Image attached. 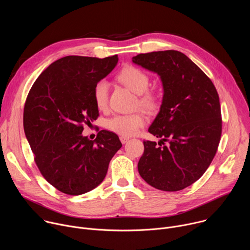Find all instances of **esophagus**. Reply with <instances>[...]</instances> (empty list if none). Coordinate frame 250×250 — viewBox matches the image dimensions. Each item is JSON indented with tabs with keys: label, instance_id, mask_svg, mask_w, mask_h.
<instances>
[{
	"label": "esophagus",
	"instance_id": "esophagus-1",
	"mask_svg": "<svg viewBox=\"0 0 250 250\" xmlns=\"http://www.w3.org/2000/svg\"><path fill=\"white\" fill-rule=\"evenodd\" d=\"M120 139H121V142L123 144H125V143H126L128 141V137H125V136H121Z\"/></svg>",
	"mask_w": 250,
	"mask_h": 250
}]
</instances>
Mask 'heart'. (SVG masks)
Listing matches in <instances>:
<instances>
[{"label":"heart","instance_id":"obj_1","mask_svg":"<svg viewBox=\"0 0 250 250\" xmlns=\"http://www.w3.org/2000/svg\"><path fill=\"white\" fill-rule=\"evenodd\" d=\"M118 80L138 95L137 105L147 112H154L159 106V98L148 90L150 78L142 69L128 65L124 67L117 76ZM94 102L99 110H106L109 102V82L99 80L93 88ZM145 125V118L140 113L130 115H115L106 121V127L122 136H131Z\"/></svg>","mask_w":250,"mask_h":250}]
</instances>
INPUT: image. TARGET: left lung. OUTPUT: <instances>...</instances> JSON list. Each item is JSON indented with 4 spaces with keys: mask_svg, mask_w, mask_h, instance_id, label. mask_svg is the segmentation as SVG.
Masks as SVG:
<instances>
[{
    "mask_svg": "<svg viewBox=\"0 0 250 250\" xmlns=\"http://www.w3.org/2000/svg\"><path fill=\"white\" fill-rule=\"evenodd\" d=\"M132 62L157 73L164 90L160 111L148 128L161 140L159 146L143 141L139 175L157 189L182 190L202 177L217 152L222 133L218 92L211 79L179 51L139 54Z\"/></svg>",
    "mask_w": 250,
    "mask_h": 250,
    "instance_id": "1",
    "label": "left lung"
}]
</instances>
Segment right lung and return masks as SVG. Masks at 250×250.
Returning a JSON list of instances; mask_svg holds the SVG:
<instances>
[{
	"instance_id": "1",
	"label": "right lung",
	"mask_w": 250,
	"mask_h": 250,
	"mask_svg": "<svg viewBox=\"0 0 250 250\" xmlns=\"http://www.w3.org/2000/svg\"><path fill=\"white\" fill-rule=\"evenodd\" d=\"M117 55L104 59L66 56L51 63L36 79L23 111L25 136L45 180L68 195L98 187L122 143L117 134L82 135L83 125L99 116L93 98L96 83L117 65Z\"/></svg>"
}]
</instances>
